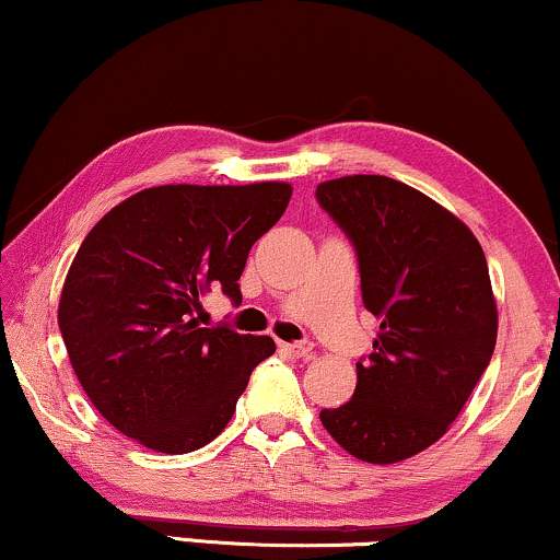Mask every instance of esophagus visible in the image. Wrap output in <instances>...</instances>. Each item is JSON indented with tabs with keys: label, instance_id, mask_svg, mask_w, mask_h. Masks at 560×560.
Instances as JSON below:
<instances>
[{
	"label": "esophagus",
	"instance_id": "obj_1",
	"mask_svg": "<svg viewBox=\"0 0 560 560\" xmlns=\"http://www.w3.org/2000/svg\"><path fill=\"white\" fill-rule=\"evenodd\" d=\"M287 353H292L296 359H310L313 357V341H296V343H284L281 346Z\"/></svg>",
	"mask_w": 560,
	"mask_h": 560
}]
</instances>
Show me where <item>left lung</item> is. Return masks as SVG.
I'll use <instances>...</instances> for the list:
<instances>
[{"mask_svg":"<svg viewBox=\"0 0 560 560\" xmlns=\"http://www.w3.org/2000/svg\"><path fill=\"white\" fill-rule=\"evenodd\" d=\"M315 196L353 243L364 307L380 320L351 400L320 421L349 455L400 463L442 439L491 362L499 315L483 247L452 211L385 175L325 180Z\"/></svg>","mask_w":560,"mask_h":560,"instance_id":"8db88e82","label":"left lung"}]
</instances>
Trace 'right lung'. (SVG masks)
Returning <instances> with one entry per match:
<instances>
[{
  "label": "right lung",
  "mask_w": 560,
  "mask_h": 560,
  "mask_svg": "<svg viewBox=\"0 0 560 560\" xmlns=\"http://www.w3.org/2000/svg\"><path fill=\"white\" fill-rule=\"evenodd\" d=\"M289 183L158 186L113 207L77 250L59 300L69 362L121 434L186 455L228 427L273 338L201 328V296L243 302L240 273L284 214Z\"/></svg>",
  "instance_id": "obj_1"
}]
</instances>
